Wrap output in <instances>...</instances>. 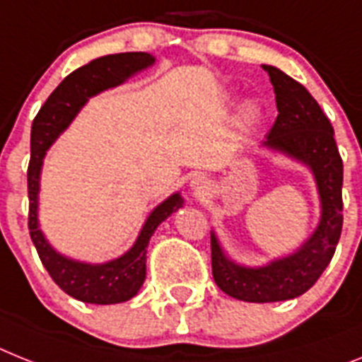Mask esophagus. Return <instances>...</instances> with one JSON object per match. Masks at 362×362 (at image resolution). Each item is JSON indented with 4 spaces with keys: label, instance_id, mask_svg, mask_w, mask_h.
<instances>
[{
    "label": "esophagus",
    "instance_id": "obj_1",
    "mask_svg": "<svg viewBox=\"0 0 362 362\" xmlns=\"http://www.w3.org/2000/svg\"><path fill=\"white\" fill-rule=\"evenodd\" d=\"M189 187H191V191H193V193H197V195H204L206 191L211 187V184H209V180L206 178L204 175H197V176H193V178H191Z\"/></svg>",
    "mask_w": 362,
    "mask_h": 362
}]
</instances>
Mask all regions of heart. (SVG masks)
<instances>
[{
	"mask_svg": "<svg viewBox=\"0 0 362 362\" xmlns=\"http://www.w3.org/2000/svg\"><path fill=\"white\" fill-rule=\"evenodd\" d=\"M261 119V110L259 106L254 101H247L241 106V114H239V121H241V127L245 130H252L254 127H257Z\"/></svg>",
	"mask_w": 362,
	"mask_h": 362,
	"instance_id": "b5f03b06",
	"label": "heart"
}]
</instances>
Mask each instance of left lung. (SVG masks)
Instances as JSON below:
<instances>
[{
	"label": "left lung",
	"mask_w": 362,
	"mask_h": 362,
	"mask_svg": "<svg viewBox=\"0 0 362 362\" xmlns=\"http://www.w3.org/2000/svg\"><path fill=\"white\" fill-rule=\"evenodd\" d=\"M261 68L274 86L278 117L259 147L308 167L317 187L320 217L298 248L263 265L232 259L211 230L215 284L228 296L254 303L284 302L308 293L329 265L342 232V160L333 127L302 84L274 66L263 64Z\"/></svg>",
	"instance_id": "left-lung-1"
}]
</instances>
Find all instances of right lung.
I'll list each match as a JSON object with an SVG mask.
<instances>
[{"mask_svg":"<svg viewBox=\"0 0 362 362\" xmlns=\"http://www.w3.org/2000/svg\"><path fill=\"white\" fill-rule=\"evenodd\" d=\"M156 64L151 53L106 54L75 69L64 78L33 121L29 186V230L36 252L53 281L75 300L112 305L134 298L147 276V248L156 228L184 206V197L175 191L147 215L134 245L114 259L92 263L66 256L53 247L40 228V180L44 158L51 145L68 129L92 97L121 86L138 73Z\"/></svg>","mask_w":362,"mask_h":362,"instance_id":"obj_1","label":"right lung"}]
</instances>
